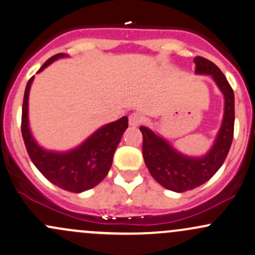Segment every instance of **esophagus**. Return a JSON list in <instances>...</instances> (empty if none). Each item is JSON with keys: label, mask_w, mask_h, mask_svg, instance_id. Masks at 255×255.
I'll list each match as a JSON object with an SVG mask.
<instances>
[{"label": "esophagus", "mask_w": 255, "mask_h": 255, "mask_svg": "<svg viewBox=\"0 0 255 255\" xmlns=\"http://www.w3.org/2000/svg\"><path fill=\"white\" fill-rule=\"evenodd\" d=\"M142 122H143V117L139 113H132L130 114V117H128V124H130V127H133V128L138 127Z\"/></svg>", "instance_id": "esophagus-1"}]
</instances>
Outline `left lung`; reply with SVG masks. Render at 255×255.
I'll return each mask as SVG.
<instances>
[{
	"label": "left lung",
	"instance_id": "8db88e82",
	"mask_svg": "<svg viewBox=\"0 0 255 255\" xmlns=\"http://www.w3.org/2000/svg\"><path fill=\"white\" fill-rule=\"evenodd\" d=\"M194 62L196 65L195 73L210 74L224 95V118L211 150L201 158H190L177 151L150 128H139L143 135V159L150 174L159 184L176 193L200 187L213 177L227 159L234 137L235 96L233 88L212 61L196 56Z\"/></svg>",
	"mask_w": 255,
	"mask_h": 255
}]
</instances>
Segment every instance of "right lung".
Returning <instances> with one entry per match:
<instances>
[{"mask_svg": "<svg viewBox=\"0 0 255 255\" xmlns=\"http://www.w3.org/2000/svg\"><path fill=\"white\" fill-rule=\"evenodd\" d=\"M64 56H66L65 54L51 56L43 64L38 72L56 59ZM32 81L33 77H31L26 84L21 113V133L28 156L48 181L62 189L72 193L91 189L107 176L112 166L114 151L128 128V117H123L117 122L100 128L87 141L72 150L65 153L45 150L37 144L28 128V93Z\"/></svg>", "mask_w": 255, "mask_h": 255, "instance_id": "1", "label": "right lung"}]
</instances>
